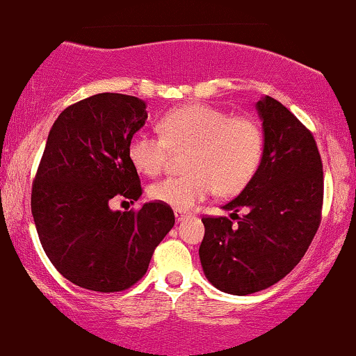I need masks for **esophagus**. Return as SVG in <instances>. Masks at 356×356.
I'll return each mask as SVG.
<instances>
[{"instance_id":"esophagus-1","label":"esophagus","mask_w":356,"mask_h":356,"mask_svg":"<svg viewBox=\"0 0 356 356\" xmlns=\"http://www.w3.org/2000/svg\"><path fill=\"white\" fill-rule=\"evenodd\" d=\"M189 216V213L186 211V209H175V220L177 222H182V220H186Z\"/></svg>"}]
</instances>
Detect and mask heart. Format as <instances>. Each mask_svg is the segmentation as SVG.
Masks as SVG:
<instances>
[{"label":"heart","instance_id":"obj_1","mask_svg":"<svg viewBox=\"0 0 356 356\" xmlns=\"http://www.w3.org/2000/svg\"><path fill=\"white\" fill-rule=\"evenodd\" d=\"M162 136L140 133L129 141L131 163L145 175H159L170 152H189V174L167 177L149 188V196L175 209H189L216 189L242 191L256 175L264 153V136L254 119L230 114L204 104L168 111L159 122Z\"/></svg>","mask_w":356,"mask_h":356}]
</instances>
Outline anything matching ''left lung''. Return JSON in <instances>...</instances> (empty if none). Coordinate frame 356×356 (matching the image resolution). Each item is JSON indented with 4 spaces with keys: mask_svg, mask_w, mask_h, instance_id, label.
<instances>
[{
    "mask_svg": "<svg viewBox=\"0 0 356 356\" xmlns=\"http://www.w3.org/2000/svg\"><path fill=\"white\" fill-rule=\"evenodd\" d=\"M256 109L264 134L261 165L223 207L230 218H203L201 266L213 286L232 295L256 293L285 278L309 249L323 209V162L312 133L271 97ZM241 209L246 215L238 217Z\"/></svg>",
    "mask_w": 356,
    "mask_h": 356,
    "instance_id": "1",
    "label": "left lung"
}]
</instances>
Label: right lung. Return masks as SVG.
<instances>
[{"instance_id": "add662e5", "label": "right lung", "mask_w": 356, "mask_h": 356, "mask_svg": "<svg viewBox=\"0 0 356 356\" xmlns=\"http://www.w3.org/2000/svg\"><path fill=\"white\" fill-rule=\"evenodd\" d=\"M147 118L138 97L97 93L66 107L47 136L32 184L33 222L54 268L87 290L133 286L175 223L163 203H145L140 211L109 207L115 196L140 200L128 147Z\"/></svg>"}]
</instances>
